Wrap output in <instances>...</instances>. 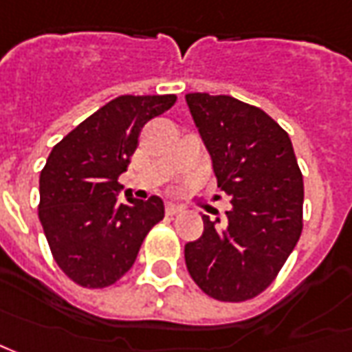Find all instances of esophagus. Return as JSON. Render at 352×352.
<instances>
[{"mask_svg":"<svg viewBox=\"0 0 352 352\" xmlns=\"http://www.w3.org/2000/svg\"><path fill=\"white\" fill-rule=\"evenodd\" d=\"M180 211H182V205L172 204V201L166 204V214H168V217H174V214H178Z\"/></svg>","mask_w":352,"mask_h":352,"instance_id":"1","label":"esophagus"}]
</instances>
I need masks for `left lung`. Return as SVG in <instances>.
Segmentation results:
<instances>
[{
  "label": "left lung",
  "mask_w": 352,
  "mask_h": 352,
  "mask_svg": "<svg viewBox=\"0 0 352 352\" xmlns=\"http://www.w3.org/2000/svg\"><path fill=\"white\" fill-rule=\"evenodd\" d=\"M186 102L232 205L225 223L204 214V234L184 248L186 265L205 294L250 300L273 283L300 238L302 172L289 133L263 110L226 94L190 93Z\"/></svg>",
  "instance_id": "left-lung-1"
}]
</instances>
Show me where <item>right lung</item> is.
Here are the masks:
<instances>
[{"label": "right lung", "mask_w": 352, "mask_h": 352, "mask_svg": "<svg viewBox=\"0 0 352 352\" xmlns=\"http://www.w3.org/2000/svg\"><path fill=\"white\" fill-rule=\"evenodd\" d=\"M174 94H124L98 108L52 148L40 172L38 217L60 270L81 287L114 285L135 263L148 230L162 221L159 195L120 199L148 120L164 114Z\"/></svg>", "instance_id": "right-lung-1"}]
</instances>
